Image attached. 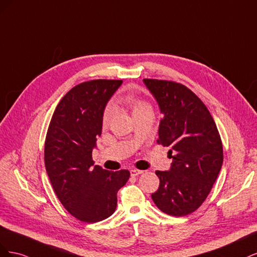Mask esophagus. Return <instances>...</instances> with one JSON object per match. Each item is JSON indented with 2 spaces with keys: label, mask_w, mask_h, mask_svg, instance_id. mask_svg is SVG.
Segmentation results:
<instances>
[{
  "label": "esophagus",
  "mask_w": 257,
  "mask_h": 257,
  "mask_svg": "<svg viewBox=\"0 0 257 257\" xmlns=\"http://www.w3.org/2000/svg\"><path fill=\"white\" fill-rule=\"evenodd\" d=\"M143 173H144L143 170H139V169H132V170H131V176H132V177H136V176L142 175Z\"/></svg>",
  "instance_id": "obj_1"
}]
</instances>
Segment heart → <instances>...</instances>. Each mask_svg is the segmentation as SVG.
<instances>
[{"instance_id":"heart-1","label":"heart","mask_w":257,"mask_h":257,"mask_svg":"<svg viewBox=\"0 0 257 257\" xmlns=\"http://www.w3.org/2000/svg\"><path fill=\"white\" fill-rule=\"evenodd\" d=\"M119 102L122 105L130 108L132 112H133V115L139 111H143L145 109H150L151 108L150 105L148 104L146 100H144L143 98L138 97V96L132 95V94L123 95L122 97L119 98ZM111 114H112V110L110 109V108H107L104 112V115H103V122L108 123V121H109L111 118Z\"/></svg>"}]
</instances>
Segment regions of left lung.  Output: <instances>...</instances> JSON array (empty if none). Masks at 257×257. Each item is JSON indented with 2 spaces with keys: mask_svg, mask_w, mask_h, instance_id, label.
<instances>
[{
  "mask_svg": "<svg viewBox=\"0 0 257 257\" xmlns=\"http://www.w3.org/2000/svg\"><path fill=\"white\" fill-rule=\"evenodd\" d=\"M163 118L157 143L169 147L168 172H155L159 190L151 197L166 214L184 216L197 210L212 189L223 163V146L206 105L182 83L144 79Z\"/></svg>",
  "mask_w": 257,
  "mask_h": 257,
  "instance_id": "1",
  "label": "left lung"
}]
</instances>
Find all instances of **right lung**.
Instances as JSON below:
<instances>
[{"instance_id":"right-lung-1","label":"right lung","mask_w":257,"mask_h":257,"mask_svg":"<svg viewBox=\"0 0 257 257\" xmlns=\"http://www.w3.org/2000/svg\"><path fill=\"white\" fill-rule=\"evenodd\" d=\"M122 80L95 79L75 85L54 110L45 141V166L61 204L77 220L95 223L110 216L116 193L130 172L95 165L92 150L102 134L105 106Z\"/></svg>"}]
</instances>
